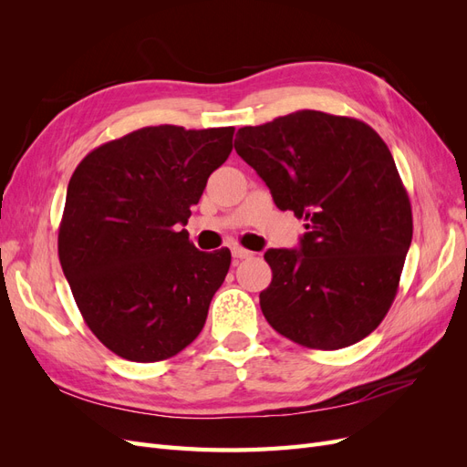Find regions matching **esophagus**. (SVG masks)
<instances>
[{"instance_id":"1","label":"esophagus","mask_w":467,"mask_h":467,"mask_svg":"<svg viewBox=\"0 0 467 467\" xmlns=\"http://www.w3.org/2000/svg\"><path fill=\"white\" fill-rule=\"evenodd\" d=\"M232 255H234V259L235 261H242V259H249L253 253L251 251H247V249H244V247H232Z\"/></svg>"}]
</instances>
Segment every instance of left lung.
I'll return each mask as SVG.
<instances>
[{"instance_id": "left-lung-1", "label": "left lung", "mask_w": 467, "mask_h": 467, "mask_svg": "<svg viewBox=\"0 0 467 467\" xmlns=\"http://www.w3.org/2000/svg\"><path fill=\"white\" fill-rule=\"evenodd\" d=\"M280 210L306 220L300 249H268L259 294L271 327L307 348L368 337L398 294L413 237L411 202L386 142L368 124L298 110L235 136Z\"/></svg>"}]
</instances>
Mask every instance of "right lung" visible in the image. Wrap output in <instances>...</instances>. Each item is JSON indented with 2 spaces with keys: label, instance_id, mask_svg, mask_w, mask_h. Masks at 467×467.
Masks as SVG:
<instances>
[{
  "label": "right lung",
  "instance_id": "right-lung-1",
  "mask_svg": "<svg viewBox=\"0 0 467 467\" xmlns=\"http://www.w3.org/2000/svg\"><path fill=\"white\" fill-rule=\"evenodd\" d=\"M234 132L146 126L89 151L69 179L60 265L88 327L115 355L165 360L202 331L232 253L199 251L181 225Z\"/></svg>",
  "mask_w": 467,
  "mask_h": 467
}]
</instances>
